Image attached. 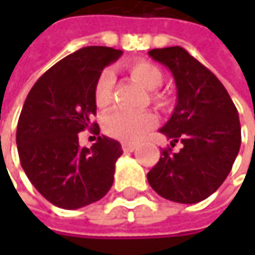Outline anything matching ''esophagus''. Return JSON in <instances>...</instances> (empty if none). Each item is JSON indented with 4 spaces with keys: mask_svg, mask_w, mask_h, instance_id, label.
Segmentation results:
<instances>
[{
    "mask_svg": "<svg viewBox=\"0 0 255 255\" xmlns=\"http://www.w3.org/2000/svg\"><path fill=\"white\" fill-rule=\"evenodd\" d=\"M122 149L123 152L129 153V152H133L134 149H136V144H133V143H122Z\"/></svg>",
    "mask_w": 255,
    "mask_h": 255,
    "instance_id": "obj_1",
    "label": "esophagus"
}]
</instances>
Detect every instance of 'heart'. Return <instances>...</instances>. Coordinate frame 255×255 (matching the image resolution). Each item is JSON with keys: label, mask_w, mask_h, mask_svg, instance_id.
<instances>
[{"label": "heart", "mask_w": 255, "mask_h": 255, "mask_svg": "<svg viewBox=\"0 0 255 255\" xmlns=\"http://www.w3.org/2000/svg\"><path fill=\"white\" fill-rule=\"evenodd\" d=\"M132 76L149 91L157 89L163 82L162 71L149 61H134L129 65ZM115 74L112 69H103L96 79L93 96L98 108L105 109L112 103ZM153 102L157 106H166V98L160 93H153ZM157 125V119L152 113H130L125 111H115L105 116L103 129L109 136L136 142L153 130Z\"/></svg>", "instance_id": "b5f03b06"}]
</instances>
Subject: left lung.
<instances>
[{
	"label": "left lung",
	"mask_w": 255,
	"mask_h": 255,
	"mask_svg": "<svg viewBox=\"0 0 255 255\" xmlns=\"http://www.w3.org/2000/svg\"><path fill=\"white\" fill-rule=\"evenodd\" d=\"M174 76L177 105L160 129L180 142V152L164 149L147 180L159 196L193 204L207 199L229 176L241 144L237 108L217 76L181 46L149 51Z\"/></svg>",
	"instance_id": "obj_1"
}]
</instances>
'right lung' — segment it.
Listing matches in <instances>:
<instances>
[{"instance_id":"add662e5","label":"right lung","mask_w":255,"mask_h":255,"mask_svg":"<svg viewBox=\"0 0 255 255\" xmlns=\"http://www.w3.org/2000/svg\"><path fill=\"white\" fill-rule=\"evenodd\" d=\"M122 55L108 46H85L49 68L32 86L16 126L19 162L34 187L56 207L74 210L101 200L113 184L122 146L99 136L79 147L78 133L96 115L93 89L105 66Z\"/></svg>"}]
</instances>
